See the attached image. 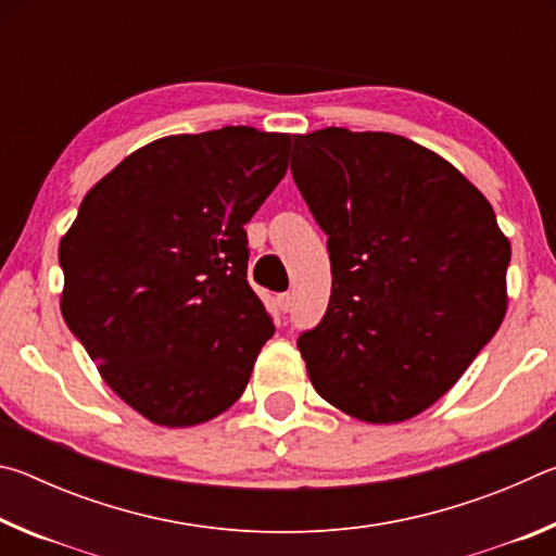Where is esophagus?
I'll return each instance as SVG.
<instances>
[{"instance_id": "esophagus-1", "label": "esophagus", "mask_w": 556, "mask_h": 556, "mask_svg": "<svg viewBox=\"0 0 556 556\" xmlns=\"http://www.w3.org/2000/svg\"><path fill=\"white\" fill-rule=\"evenodd\" d=\"M277 304H279V312L289 314L291 306H294V296H291V294H279L277 296Z\"/></svg>"}]
</instances>
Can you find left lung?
<instances>
[{
  "instance_id": "1",
  "label": "left lung",
  "mask_w": 556,
  "mask_h": 556,
  "mask_svg": "<svg viewBox=\"0 0 556 556\" xmlns=\"http://www.w3.org/2000/svg\"><path fill=\"white\" fill-rule=\"evenodd\" d=\"M291 176L328 235L331 301L299 336L316 392L370 425L431 407L507 308L510 242L446 159L390 131L294 137Z\"/></svg>"
}]
</instances>
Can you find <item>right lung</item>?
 I'll use <instances>...</instances> for the list:
<instances>
[{
	"label": "right lung",
	"mask_w": 556,
	"mask_h": 556,
	"mask_svg": "<svg viewBox=\"0 0 556 556\" xmlns=\"http://www.w3.org/2000/svg\"><path fill=\"white\" fill-rule=\"evenodd\" d=\"M291 135L223 127L137 149L63 235L61 312L131 409L159 427L218 417L275 324L248 281V223L287 174Z\"/></svg>",
	"instance_id": "obj_1"
}]
</instances>
